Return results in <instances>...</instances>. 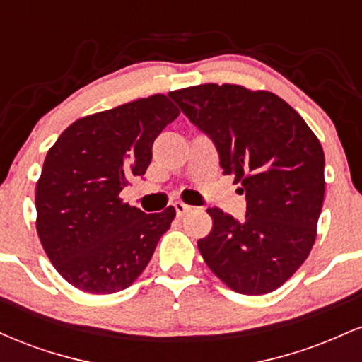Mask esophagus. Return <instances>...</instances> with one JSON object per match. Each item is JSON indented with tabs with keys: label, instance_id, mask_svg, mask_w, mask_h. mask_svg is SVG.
Here are the masks:
<instances>
[{
	"label": "esophagus",
	"instance_id": "esophagus-1",
	"mask_svg": "<svg viewBox=\"0 0 362 362\" xmlns=\"http://www.w3.org/2000/svg\"><path fill=\"white\" fill-rule=\"evenodd\" d=\"M173 207H175L177 216H184L185 213H189V211L192 209V207L184 204V202H175V204H173Z\"/></svg>",
	"mask_w": 362,
	"mask_h": 362
}]
</instances>
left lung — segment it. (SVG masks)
<instances>
[{"mask_svg": "<svg viewBox=\"0 0 362 362\" xmlns=\"http://www.w3.org/2000/svg\"><path fill=\"white\" fill-rule=\"evenodd\" d=\"M211 138L226 175L242 184V219L209 207L213 230L197 247L207 267L242 294L277 289L306 260L325 194L317 136L271 91L207 85L168 95Z\"/></svg>", "mask_w": 362, "mask_h": 362, "instance_id": "obj_1", "label": "left lung"}]
</instances>
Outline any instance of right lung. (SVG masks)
<instances>
[{"label":"right lung","instance_id":"right-lung-1","mask_svg":"<svg viewBox=\"0 0 362 362\" xmlns=\"http://www.w3.org/2000/svg\"><path fill=\"white\" fill-rule=\"evenodd\" d=\"M178 114L167 95H151L78 119L47 151L35 190L37 233L74 288L117 293L151 260L175 209L146 214L119 195L146 173L153 143Z\"/></svg>","mask_w":362,"mask_h":362}]
</instances>
